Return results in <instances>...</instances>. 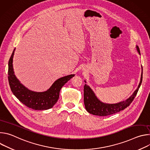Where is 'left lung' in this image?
I'll return each instance as SVG.
<instances>
[{"label":"left lung","instance_id":"obj_1","mask_svg":"<svg viewBox=\"0 0 150 150\" xmlns=\"http://www.w3.org/2000/svg\"><path fill=\"white\" fill-rule=\"evenodd\" d=\"M136 49L139 55H141L139 47L136 46ZM142 72L141 75V79L137 90L134 93L126 100L121 102L115 104L105 103L101 101L96 96L92 89L86 83L85 84L83 87V101L85 107V109L90 114L100 116H105L111 115L120 111H122L129 106L132 102L135 97L138 90L141 86L142 81V67L141 66ZM86 83V81H85Z\"/></svg>","mask_w":150,"mask_h":150}]
</instances>
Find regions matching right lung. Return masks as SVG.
<instances>
[{"label":"right lung","mask_w":150,"mask_h":150,"mask_svg":"<svg viewBox=\"0 0 150 150\" xmlns=\"http://www.w3.org/2000/svg\"><path fill=\"white\" fill-rule=\"evenodd\" d=\"M15 50V49L13 50L8 63V80L13 95L23 104L32 109L43 110L52 108L59 99L61 88L75 76V74L59 78L46 91L35 92L30 90L21 83L14 74L12 63Z\"/></svg>","instance_id":"add662e5"}]
</instances>
